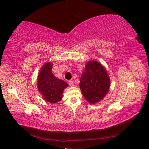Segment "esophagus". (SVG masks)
<instances>
[{"instance_id": "esophagus-1", "label": "esophagus", "mask_w": 149, "mask_h": 149, "mask_svg": "<svg viewBox=\"0 0 149 149\" xmlns=\"http://www.w3.org/2000/svg\"><path fill=\"white\" fill-rule=\"evenodd\" d=\"M68 85H70V87H74V82L70 80V81H68Z\"/></svg>"}]
</instances>
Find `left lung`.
Wrapping results in <instances>:
<instances>
[{
	"label": "left lung",
	"mask_w": 149,
	"mask_h": 149,
	"mask_svg": "<svg viewBox=\"0 0 149 149\" xmlns=\"http://www.w3.org/2000/svg\"><path fill=\"white\" fill-rule=\"evenodd\" d=\"M110 80L104 66L97 61L87 62L80 78L79 86L83 95L90 104L101 100L110 89Z\"/></svg>",
	"instance_id": "obj_1"
}]
</instances>
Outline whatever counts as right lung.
<instances>
[{"mask_svg":"<svg viewBox=\"0 0 149 149\" xmlns=\"http://www.w3.org/2000/svg\"><path fill=\"white\" fill-rule=\"evenodd\" d=\"M52 68L51 62L45 63L42 65L37 78V88L45 100L56 103L62 99L63 91L68 85L64 81L54 76Z\"/></svg>","mask_w":149,"mask_h":149,"instance_id":"add662e5","label":"right lung"}]
</instances>
